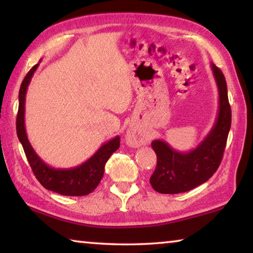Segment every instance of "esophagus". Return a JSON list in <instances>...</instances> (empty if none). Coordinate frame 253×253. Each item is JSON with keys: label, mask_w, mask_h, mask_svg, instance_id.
Wrapping results in <instances>:
<instances>
[{"label": "esophagus", "mask_w": 253, "mask_h": 253, "mask_svg": "<svg viewBox=\"0 0 253 253\" xmlns=\"http://www.w3.org/2000/svg\"><path fill=\"white\" fill-rule=\"evenodd\" d=\"M148 142H149L148 137L139 134L135 128L130 127L126 132V143L128 146L139 147V146H143L145 144H147Z\"/></svg>", "instance_id": "1"}]
</instances>
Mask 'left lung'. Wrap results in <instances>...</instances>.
Returning a JSON list of instances; mask_svg holds the SVG:
<instances>
[{
  "label": "left lung",
  "instance_id": "left-lung-1",
  "mask_svg": "<svg viewBox=\"0 0 253 253\" xmlns=\"http://www.w3.org/2000/svg\"><path fill=\"white\" fill-rule=\"evenodd\" d=\"M219 91V111L215 123L205 138L190 152H177L164 140H153L157 165L151 176L154 190L162 194H177L201 185L216 172L221 164L231 127V107L225 78L211 63Z\"/></svg>",
  "mask_w": 253,
  "mask_h": 253
}]
</instances>
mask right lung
Segmentation results:
<instances>
[{
  "label": "right lung",
  "instance_id": "add662e5",
  "mask_svg": "<svg viewBox=\"0 0 253 253\" xmlns=\"http://www.w3.org/2000/svg\"><path fill=\"white\" fill-rule=\"evenodd\" d=\"M39 67V63L30 70L21 84L19 91V110L16 117V134L22 144L25 156L31 166L34 175L41 185L49 191L66 196H83L95 190L104 175L105 165L111 154L116 152L121 144V138H115L102 144L99 149L83 164L71 169H54L41 160L30 144L24 125L25 95L33 74Z\"/></svg>",
  "mask_w": 253,
  "mask_h": 253
}]
</instances>
